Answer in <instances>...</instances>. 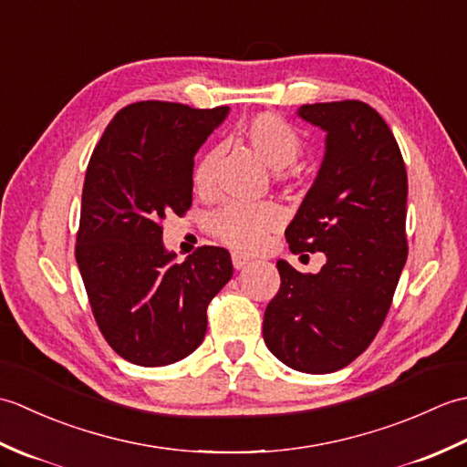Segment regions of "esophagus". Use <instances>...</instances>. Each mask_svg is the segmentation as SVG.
Masks as SVG:
<instances>
[{"instance_id": "34e87169", "label": "esophagus", "mask_w": 467, "mask_h": 467, "mask_svg": "<svg viewBox=\"0 0 467 467\" xmlns=\"http://www.w3.org/2000/svg\"><path fill=\"white\" fill-rule=\"evenodd\" d=\"M231 259H233V266H234V269H236V271H241V269H244V266L251 263V259H249V256H244V254H239V253H233V256H231Z\"/></svg>"}]
</instances>
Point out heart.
Masks as SVG:
<instances>
[{
    "instance_id": "heart-1",
    "label": "heart",
    "mask_w": 467,
    "mask_h": 467,
    "mask_svg": "<svg viewBox=\"0 0 467 467\" xmlns=\"http://www.w3.org/2000/svg\"><path fill=\"white\" fill-rule=\"evenodd\" d=\"M236 136L269 164L276 181H285L286 166L303 152V140L281 116L261 112L243 122ZM216 152H204L192 171V186L198 194H208L214 181ZM281 208L275 202H228L208 216V233L234 251L253 253L281 224Z\"/></svg>"
}]
</instances>
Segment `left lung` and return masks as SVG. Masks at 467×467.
Masks as SVG:
<instances>
[{
  "label": "left lung",
  "mask_w": 467,
  "mask_h": 467,
  "mask_svg": "<svg viewBox=\"0 0 467 467\" xmlns=\"http://www.w3.org/2000/svg\"><path fill=\"white\" fill-rule=\"evenodd\" d=\"M327 132L325 158L285 236L291 253H325L317 275L276 263L281 286L266 305L271 353L303 373L357 359L389 311L408 261V172L389 126L359 100L305 104Z\"/></svg>",
  "instance_id": "1"
}]
</instances>
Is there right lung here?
<instances>
[{"mask_svg":"<svg viewBox=\"0 0 467 467\" xmlns=\"http://www.w3.org/2000/svg\"><path fill=\"white\" fill-rule=\"evenodd\" d=\"M226 114V106L130 104L88 162L76 261L104 339L134 365L191 355L204 339L208 303L233 276L221 246L176 263L162 244L164 218L192 204L194 154Z\"/></svg>","mask_w":467,"mask_h":467,"instance_id":"right-lung-1","label":"right lung"}]
</instances>
